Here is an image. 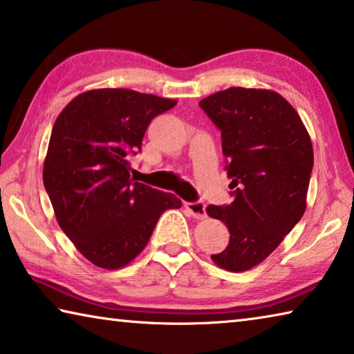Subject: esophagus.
Here are the masks:
<instances>
[{
	"label": "esophagus",
	"instance_id": "1",
	"mask_svg": "<svg viewBox=\"0 0 354 354\" xmlns=\"http://www.w3.org/2000/svg\"><path fill=\"white\" fill-rule=\"evenodd\" d=\"M184 207L187 209L194 218H196V220L206 218V205H205V203H184Z\"/></svg>",
	"mask_w": 354,
	"mask_h": 354
}]
</instances>
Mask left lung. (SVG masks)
Masks as SVG:
<instances>
[{
    "label": "left lung",
    "instance_id": "8db88e82",
    "mask_svg": "<svg viewBox=\"0 0 354 354\" xmlns=\"http://www.w3.org/2000/svg\"><path fill=\"white\" fill-rule=\"evenodd\" d=\"M200 106L221 131L236 189L231 205L206 207L230 231L227 247L211 259L227 272H247L278 248L306 211L313 142L298 112L274 91L230 87Z\"/></svg>",
    "mask_w": 354,
    "mask_h": 354
}]
</instances>
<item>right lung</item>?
Listing matches in <instances>:
<instances>
[{
  "mask_svg": "<svg viewBox=\"0 0 354 354\" xmlns=\"http://www.w3.org/2000/svg\"><path fill=\"white\" fill-rule=\"evenodd\" d=\"M176 100L129 88H93L64 107L51 131L44 184L61 230L93 266L117 270L147 247L173 194L131 178L151 120Z\"/></svg>",
  "mask_w": 354,
  "mask_h": 354,
  "instance_id": "add662e5",
  "label": "right lung"
}]
</instances>
